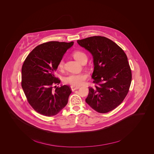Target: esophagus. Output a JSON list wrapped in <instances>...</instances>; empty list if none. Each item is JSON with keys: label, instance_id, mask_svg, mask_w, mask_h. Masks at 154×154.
Returning <instances> with one entry per match:
<instances>
[{"label": "esophagus", "instance_id": "obj_1", "mask_svg": "<svg viewBox=\"0 0 154 154\" xmlns=\"http://www.w3.org/2000/svg\"><path fill=\"white\" fill-rule=\"evenodd\" d=\"M70 88H71V90L73 91H75V90H77V89H79V86H70Z\"/></svg>", "mask_w": 154, "mask_h": 154}]
</instances>
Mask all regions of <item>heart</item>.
Instances as JSON below:
<instances>
[{
  "label": "heart",
  "instance_id": "obj_1",
  "mask_svg": "<svg viewBox=\"0 0 154 154\" xmlns=\"http://www.w3.org/2000/svg\"><path fill=\"white\" fill-rule=\"evenodd\" d=\"M72 55L75 59L79 63H82L85 59H87V56L84 52L81 50H75L73 52ZM64 67V60L61 59L57 64V68L59 69H63ZM89 77V75L86 73H71L66 75L64 78L65 83L69 84L71 86H80L85 84L86 81Z\"/></svg>",
  "mask_w": 154,
  "mask_h": 154
}]
</instances>
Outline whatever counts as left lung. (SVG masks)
Instances as JSON below:
<instances>
[{
    "mask_svg": "<svg viewBox=\"0 0 154 154\" xmlns=\"http://www.w3.org/2000/svg\"><path fill=\"white\" fill-rule=\"evenodd\" d=\"M77 43L94 58L91 78L95 85L89 87L85 101L97 112H109L123 102L130 88L132 75L126 54L105 37H90Z\"/></svg>",
    "mask_w": 154,
    "mask_h": 154,
    "instance_id": "left-lung-1",
    "label": "left lung"
}]
</instances>
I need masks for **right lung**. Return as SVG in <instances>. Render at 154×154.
<instances>
[{
    "mask_svg": "<svg viewBox=\"0 0 154 154\" xmlns=\"http://www.w3.org/2000/svg\"><path fill=\"white\" fill-rule=\"evenodd\" d=\"M73 42L50 41L34 48L23 62L21 86L29 104L46 116H55L65 107L72 93L70 86H55L57 64Z\"/></svg>",
    "mask_w": 154,
    "mask_h": 154,
    "instance_id": "add662e5",
    "label": "right lung"
}]
</instances>
